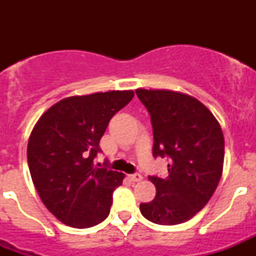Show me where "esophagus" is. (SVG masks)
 I'll return each mask as SVG.
<instances>
[{"instance_id":"obj_1","label":"esophagus","mask_w":256,"mask_h":256,"mask_svg":"<svg viewBox=\"0 0 256 256\" xmlns=\"http://www.w3.org/2000/svg\"><path fill=\"white\" fill-rule=\"evenodd\" d=\"M130 177V180H133V182H140V180H142V176L140 173H133V174H130L128 176Z\"/></svg>"}]
</instances>
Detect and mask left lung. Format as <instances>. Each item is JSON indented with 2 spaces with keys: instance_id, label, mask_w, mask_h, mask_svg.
Listing matches in <instances>:
<instances>
[{
  "instance_id": "obj_1",
  "label": "left lung",
  "mask_w": 256,
  "mask_h": 256,
  "mask_svg": "<svg viewBox=\"0 0 256 256\" xmlns=\"http://www.w3.org/2000/svg\"><path fill=\"white\" fill-rule=\"evenodd\" d=\"M154 133V158L169 160L168 176H148L156 196L140 205L142 216L162 226L188 220L206 205L223 170L224 137L200 101L164 90H137Z\"/></svg>"
}]
</instances>
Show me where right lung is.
I'll list each match as a JSON object with an SVG mask.
<instances>
[{
	"label": "right lung",
	"mask_w": 256,
	"mask_h": 256,
	"mask_svg": "<svg viewBox=\"0 0 256 256\" xmlns=\"http://www.w3.org/2000/svg\"><path fill=\"white\" fill-rule=\"evenodd\" d=\"M133 91L68 97L50 108L28 142L32 180L47 209L64 224L88 228L108 218L124 174L94 164L108 122Z\"/></svg>",
	"instance_id": "right-lung-1"
}]
</instances>
